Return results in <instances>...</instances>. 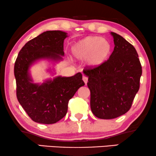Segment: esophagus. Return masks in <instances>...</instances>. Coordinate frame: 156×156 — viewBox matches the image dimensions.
<instances>
[{"instance_id":"34e87169","label":"esophagus","mask_w":156,"mask_h":156,"mask_svg":"<svg viewBox=\"0 0 156 156\" xmlns=\"http://www.w3.org/2000/svg\"><path fill=\"white\" fill-rule=\"evenodd\" d=\"M82 80H83V81H84V83H85V84H87V82L88 81V79H87V76H84V75H83V76H82Z\"/></svg>"}]
</instances>
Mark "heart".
<instances>
[{
    "mask_svg": "<svg viewBox=\"0 0 156 156\" xmlns=\"http://www.w3.org/2000/svg\"><path fill=\"white\" fill-rule=\"evenodd\" d=\"M72 54L77 60H86L91 68L104 64L111 56L112 46L108 40L98 36H87L72 45Z\"/></svg>",
    "mask_w": 156,
    "mask_h": 156,
    "instance_id": "1",
    "label": "heart"
}]
</instances>
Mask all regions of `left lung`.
<instances>
[{"mask_svg": "<svg viewBox=\"0 0 156 156\" xmlns=\"http://www.w3.org/2000/svg\"><path fill=\"white\" fill-rule=\"evenodd\" d=\"M114 49L104 64L87 68L90 108L96 117L112 119L129 110L140 88L142 66L134 46L124 37L111 32Z\"/></svg>", "mask_w": 156, "mask_h": 156, "instance_id": "1", "label": "left lung"}]
</instances>
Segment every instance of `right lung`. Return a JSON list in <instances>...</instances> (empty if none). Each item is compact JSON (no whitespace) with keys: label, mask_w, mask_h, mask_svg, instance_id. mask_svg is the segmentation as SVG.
Here are the masks:
<instances>
[{"label":"right lung","mask_w":156,"mask_h":156,"mask_svg":"<svg viewBox=\"0 0 156 156\" xmlns=\"http://www.w3.org/2000/svg\"><path fill=\"white\" fill-rule=\"evenodd\" d=\"M67 33L46 31L27 42L19 51L14 64L17 99L28 116L40 124H55L65 116L68 103L79 88L84 85L82 75L58 76L42 84L34 83L30 69L37 61L56 63L63 60V41ZM52 72L51 69H48Z\"/></svg>","instance_id":"1"}]
</instances>
